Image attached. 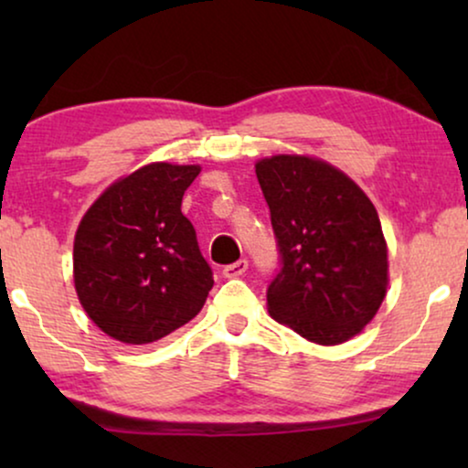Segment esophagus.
I'll return each instance as SVG.
<instances>
[{"label": "esophagus", "mask_w": 468, "mask_h": 468, "mask_svg": "<svg viewBox=\"0 0 468 468\" xmlns=\"http://www.w3.org/2000/svg\"><path fill=\"white\" fill-rule=\"evenodd\" d=\"M247 268H249V261L239 260V261H234V264H228L226 268H223V277H226V279L242 277V274L247 272Z\"/></svg>", "instance_id": "1"}]
</instances>
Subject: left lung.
Returning <instances> with one entry per match:
<instances>
[{
    "mask_svg": "<svg viewBox=\"0 0 468 468\" xmlns=\"http://www.w3.org/2000/svg\"><path fill=\"white\" fill-rule=\"evenodd\" d=\"M271 208L279 272L266 292L279 324L319 345L356 336L379 311L388 247L379 215L341 170L300 155L255 164Z\"/></svg>",
    "mask_w": 468,
    "mask_h": 468,
    "instance_id": "1",
    "label": "left lung"
}]
</instances>
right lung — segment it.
<instances>
[{
    "label": "right lung",
    "instance_id": "1",
    "mask_svg": "<svg viewBox=\"0 0 468 468\" xmlns=\"http://www.w3.org/2000/svg\"><path fill=\"white\" fill-rule=\"evenodd\" d=\"M200 165L149 164L121 178L82 217L74 239V285L108 336L144 345L194 319L213 271L181 213Z\"/></svg>",
    "mask_w": 468,
    "mask_h": 468
}]
</instances>
